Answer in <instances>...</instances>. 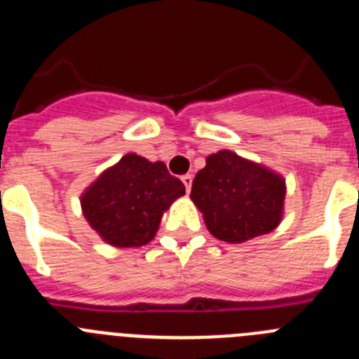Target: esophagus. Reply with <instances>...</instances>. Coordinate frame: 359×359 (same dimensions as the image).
Listing matches in <instances>:
<instances>
[{"label":"esophagus","mask_w":359,"mask_h":359,"mask_svg":"<svg viewBox=\"0 0 359 359\" xmlns=\"http://www.w3.org/2000/svg\"><path fill=\"white\" fill-rule=\"evenodd\" d=\"M192 180H194V177L190 176V174H185V176L182 177V182H183V185H185L187 192H190V187H192Z\"/></svg>","instance_id":"34e87169"}]
</instances>
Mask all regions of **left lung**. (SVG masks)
Instances as JSON below:
<instances>
[{
    "instance_id": "left-lung-1",
    "label": "left lung",
    "mask_w": 359,
    "mask_h": 359,
    "mask_svg": "<svg viewBox=\"0 0 359 359\" xmlns=\"http://www.w3.org/2000/svg\"><path fill=\"white\" fill-rule=\"evenodd\" d=\"M190 199L215 239L244 243L282 223L286 180L266 165L223 149L207 156Z\"/></svg>"
}]
</instances>
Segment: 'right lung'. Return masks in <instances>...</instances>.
Listing matches in <instances>:
<instances>
[{
  "label": "right lung",
  "mask_w": 359,
  "mask_h": 359,
  "mask_svg": "<svg viewBox=\"0 0 359 359\" xmlns=\"http://www.w3.org/2000/svg\"><path fill=\"white\" fill-rule=\"evenodd\" d=\"M182 196L185 185L170 176L163 161L128 152L86 187L81 208L104 243L138 248L154 239L163 214Z\"/></svg>",
  "instance_id": "add662e5"
}]
</instances>
